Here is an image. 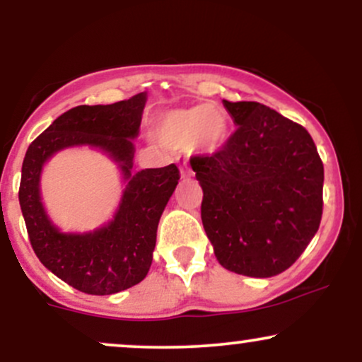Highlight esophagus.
Here are the masks:
<instances>
[{"label": "esophagus", "mask_w": 362, "mask_h": 362, "mask_svg": "<svg viewBox=\"0 0 362 362\" xmlns=\"http://www.w3.org/2000/svg\"><path fill=\"white\" fill-rule=\"evenodd\" d=\"M178 167H180V175L184 177V178L192 175V170H190L189 163H187V160H180V161H178Z\"/></svg>", "instance_id": "34e87169"}]
</instances>
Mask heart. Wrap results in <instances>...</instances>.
<instances>
[{"mask_svg": "<svg viewBox=\"0 0 362 362\" xmlns=\"http://www.w3.org/2000/svg\"><path fill=\"white\" fill-rule=\"evenodd\" d=\"M228 119L216 105H199L172 110L156 124L158 139L170 148L192 146L211 153L228 138Z\"/></svg>", "mask_w": 362, "mask_h": 362, "instance_id": "heart-1", "label": "heart"}]
</instances>
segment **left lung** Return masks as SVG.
<instances>
[{
  "label": "left lung",
  "instance_id": "obj_1",
  "mask_svg": "<svg viewBox=\"0 0 362 362\" xmlns=\"http://www.w3.org/2000/svg\"><path fill=\"white\" fill-rule=\"evenodd\" d=\"M223 103L238 127L213 155L190 158L204 192L202 224L224 269L277 276L318 231L322 158L301 124L259 102Z\"/></svg>",
  "mask_w": 362,
  "mask_h": 362
}]
</instances>
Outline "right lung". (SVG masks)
<instances>
[{
  "label": "right lung",
  "instance_id": "right-lung-1",
  "mask_svg": "<svg viewBox=\"0 0 362 362\" xmlns=\"http://www.w3.org/2000/svg\"><path fill=\"white\" fill-rule=\"evenodd\" d=\"M146 93L110 105H78L59 115L25 153L20 207L28 240L45 267L86 294H115L139 284L151 267L161 213L180 172L163 168L132 172L134 144ZM100 147L123 170L128 185L118 213L93 234L66 235L50 223L40 202L38 180L45 160L69 146Z\"/></svg>",
  "mask_w": 362,
  "mask_h": 362
}]
</instances>
